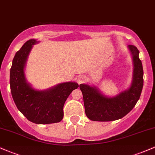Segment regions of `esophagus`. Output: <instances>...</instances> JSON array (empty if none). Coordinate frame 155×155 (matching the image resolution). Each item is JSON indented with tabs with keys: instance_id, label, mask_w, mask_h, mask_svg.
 <instances>
[{
	"instance_id": "34e87169",
	"label": "esophagus",
	"mask_w": 155,
	"mask_h": 155,
	"mask_svg": "<svg viewBox=\"0 0 155 155\" xmlns=\"http://www.w3.org/2000/svg\"><path fill=\"white\" fill-rule=\"evenodd\" d=\"M76 80H77L78 83H81L83 82L84 80V76H78L77 78H76Z\"/></svg>"
}]
</instances>
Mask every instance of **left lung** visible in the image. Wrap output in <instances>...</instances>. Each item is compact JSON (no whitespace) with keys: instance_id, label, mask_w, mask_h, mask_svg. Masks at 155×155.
Returning <instances> with one entry per match:
<instances>
[{"instance_id":"left-lung-1","label":"left lung","mask_w":155,"mask_h":155,"mask_svg":"<svg viewBox=\"0 0 155 155\" xmlns=\"http://www.w3.org/2000/svg\"><path fill=\"white\" fill-rule=\"evenodd\" d=\"M133 63V79L130 86L118 95L109 97L95 86L81 84L85 114L90 120L108 122L119 120L129 113L139 100L143 85V71L139 51L133 45L127 46Z\"/></svg>"}]
</instances>
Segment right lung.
<instances>
[{
  "label": "right lung",
  "instance_id": "right-lung-1",
  "mask_svg": "<svg viewBox=\"0 0 155 155\" xmlns=\"http://www.w3.org/2000/svg\"><path fill=\"white\" fill-rule=\"evenodd\" d=\"M38 42L30 39L15 54L10 70L11 92L18 110L28 120L40 124L56 123L63 120L65 101L79 84L68 81L38 90L28 82L25 73L27 60L33 45Z\"/></svg>",
  "mask_w": 155,
  "mask_h": 155
}]
</instances>
